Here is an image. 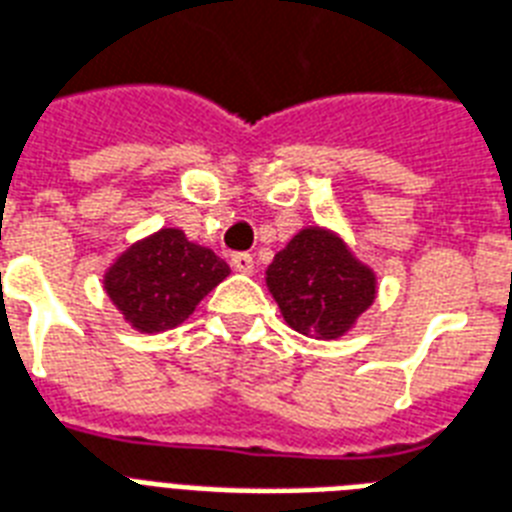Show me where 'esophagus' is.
Returning a JSON list of instances; mask_svg holds the SVG:
<instances>
[{
	"mask_svg": "<svg viewBox=\"0 0 512 512\" xmlns=\"http://www.w3.org/2000/svg\"><path fill=\"white\" fill-rule=\"evenodd\" d=\"M231 268H234L236 273H252V270H255V260H252L249 252H234V255H231Z\"/></svg>",
	"mask_w": 512,
	"mask_h": 512,
	"instance_id": "obj_1",
	"label": "esophagus"
}]
</instances>
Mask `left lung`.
<instances>
[{"instance_id":"obj_1","label":"left lung","mask_w":512,"mask_h":512,"mask_svg":"<svg viewBox=\"0 0 512 512\" xmlns=\"http://www.w3.org/2000/svg\"><path fill=\"white\" fill-rule=\"evenodd\" d=\"M284 321L313 339H339L376 299V273L334 231L302 228L265 270Z\"/></svg>"}]
</instances>
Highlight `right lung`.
Segmentation results:
<instances>
[{
  "instance_id": "right-lung-1",
  "label": "right lung",
  "mask_w": 512,
  "mask_h": 512,
  "mask_svg": "<svg viewBox=\"0 0 512 512\" xmlns=\"http://www.w3.org/2000/svg\"><path fill=\"white\" fill-rule=\"evenodd\" d=\"M228 273L213 249L178 228H160L107 268L105 292L136 331L157 334L181 326Z\"/></svg>"
}]
</instances>
